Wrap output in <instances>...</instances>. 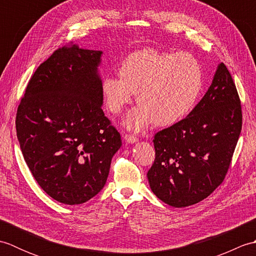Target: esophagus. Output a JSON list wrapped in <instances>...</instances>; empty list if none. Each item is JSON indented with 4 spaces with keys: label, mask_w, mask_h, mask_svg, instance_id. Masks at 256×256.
I'll return each mask as SVG.
<instances>
[{
    "label": "esophagus",
    "mask_w": 256,
    "mask_h": 256,
    "mask_svg": "<svg viewBox=\"0 0 256 256\" xmlns=\"http://www.w3.org/2000/svg\"><path fill=\"white\" fill-rule=\"evenodd\" d=\"M124 140H125V142L128 143V144H134V143L138 142V138H136L133 136V135H128V134L125 135Z\"/></svg>",
    "instance_id": "1"
}]
</instances>
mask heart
<instances>
[{
    "instance_id": "heart-1",
    "label": "heart",
    "mask_w": 256,
    "mask_h": 256,
    "mask_svg": "<svg viewBox=\"0 0 256 256\" xmlns=\"http://www.w3.org/2000/svg\"><path fill=\"white\" fill-rule=\"evenodd\" d=\"M118 76L102 80L103 100L108 111L120 114L136 94L140 106L123 120L124 126L134 132L180 121L197 104L204 89L200 64L182 52H135L120 64Z\"/></svg>"
}]
</instances>
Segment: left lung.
Instances as JSON below:
<instances>
[{
	"mask_svg": "<svg viewBox=\"0 0 256 256\" xmlns=\"http://www.w3.org/2000/svg\"><path fill=\"white\" fill-rule=\"evenodd\" d=\"M241 128L240 99L221 62L187 118L155 134V162L148 172L152 192L175 208L208 197L224 182Z\"/></svg>",
	"mask_w": 256,
	"mask_h": 256,
	"instance_id": "obj_1",
	"label": "left lung"
}]
</instances>
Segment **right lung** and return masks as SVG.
<instances>
[{"label":"right lung","mask_w":256,"mask_h":256,"mask_svg":"<svg viewBox=\"0 0 256 256\" xmlns=\"http://www.w3.org/2000/svg\"><path fill=\"white\" fill-rule=\"evenodd\" d=\"M103 52L59 48L32 74L16 114V133L32 175L64 204L104 187L121 135L102 110Z\"/></svg>","instance_id":"right-lung-1"}]
</instances>
